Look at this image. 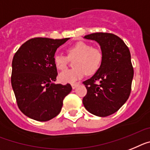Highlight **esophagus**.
Wrapping results in <instances>:
<instances>
[{
    "mask_svg": "<svg viewBox=\"0 0 150 150\" xmlns=\"http://www.w3.org/2000/svg\"><path fill=\"white\" fill-rule=\"evenodd\" d=\"M79 83H73V84H71V88H72V89H75V88H76V87L78 85H79Z\"/></svg>",
    "mask_w": 150,
    "mask_h": 150,
    "instance_id": "34e87169",
    "label": "esophagus"
}]
</instances>
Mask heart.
<instances>
[{"label": "heart", "mask_w": 150, "mask_h": 150, "mask_svg": "<svg viewBox=\"0 0 150 150\" xmlns=\"http://www.w3.org/2000/svg\"><path fill=\"white\" fill-rule=\"evenodd\" d=\"M68 56L56 54L53 62L56 67L63 71L68 67L69 59H75V68L62 71L59 75L62 83H75L88 73L93 75L100 69L103 60V53L100 49L93 47L88 43L79 41L67 49Z\"/></svg>", "instance_id": "obj_1"}]
</instances>
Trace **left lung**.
Returning a JSON list of instances; mask_svg holds the SVG:
<instances>
[{
	"label": "left lung",
	"instance_id": "obj_1",
	"mask_svg": "<svg viewBox=\"0 0 150 150\" xmlns=\"http://www.w3.org/2000/svg\"><path fill=\"white\" fill-rule=\"evenodd\" d=\"M84 38L99 43L103 60L97 72L83 82L88 91L83 104L93 115L108 116L118 111L131 93L134 68L130 50L114 34L97 32Z\"/></svg>",
	"mask_w": 150,
	"mask_h": 150
}]
</instances>
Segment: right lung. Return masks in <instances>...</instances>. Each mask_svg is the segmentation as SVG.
Here are the masks:
<instances>
[{"label":"right lung","mask_w":150,"mask_h":150,"mask_svg":"<svg viewBox=\"0 0 150 150\" xmlns=\"http://www.w3.org/2000/svg\"><path fill=\"white\" fill-rule=\"evenodd\" d=\"M68 38H35L19 48L12 62L11 84L18 107L26 116L47 122L61 111L71 91L69 84H55L58 75L53 57Z\"/></svg>","instance_id":"add662e5"}]
</instances>
